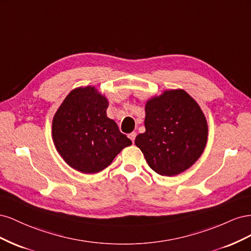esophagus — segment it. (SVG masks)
I'll return each mask as SVG.
<instances>
[{
	"label": "esophagus",
	"mask_w": 251,
	"mask_h": 251,
	"mask_svg": "<svg viewBox=\"0 0 251 251\" xmlns=\"http://www.w3.org/2000/svg\"><path fill=\"white\" fill-rule=\"evenodd\" d=\"M136 135H137V134H136L135 132H132V133H130V134H128V138H130V139L132 140V142H134V141H135V138H136Z\"/></svg>",
	"instance_id": "obj_1"
}]
</instances>
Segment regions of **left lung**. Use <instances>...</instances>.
Returning a JSON list of instances; mask_svg holds the SVG:
<instances>
[{"mask_svg":"<svg viewBox=\"0 0 251 251\" xmlns=\"http://www.w3.org/2000/svg\"><path fill=\"white\" fill-rule=\"evenodd\" d=\"M144 126L135 144L150 168L162 176H176L191 168L206 146V118L184 90L165 91L149 100Z\"/></svg>","mask_w":251,"mask_h":251,"instance_id":"left-lung-1","label":"left lung"}]
</instances>
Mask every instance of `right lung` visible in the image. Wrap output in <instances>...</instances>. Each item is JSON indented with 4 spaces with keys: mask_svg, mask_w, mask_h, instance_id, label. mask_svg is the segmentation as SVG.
Wrapping results in <instances>:
<instances>
[{
    "mask_svg": "<svg viewBox=\"0 0 251 251\" xmlns=\"http://www.w3.org/2000/svg\"><path fill=\"white\" fill-rule=\"evenodd\" d=\"M108 100L94 87L76 88L67 95L52 121L54 146L72 169L94 174L109 166L132 144L107 116Z\"/></svg>",
    "mask_w": 251,
    "mask_h": 251,
    "instance_id": "1",
    "label": "right lung"
}]
</instances>
